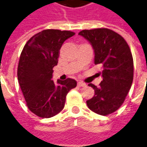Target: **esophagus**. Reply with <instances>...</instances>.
<instances>
[{
  "label": "esophagus",
  "instance_id": "1",
  "mask_svg": "<svg viewBox=\"0 0 147 147\" xmlns=\"http://www.w3.org/2000/svg\"><path fill=\"white\" fill-rule=\"evenodd\" d=\"M78 85L79 87H86V86H87V84H86L85 82H82V81H78Z\"/></svg>",
  "mask_w": 147,
  "mask_h": 147
}]
</instances>
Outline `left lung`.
I'll use <instances>...</instances> for the list:
<instances>
[{
  "instance_id": "left-lung-1",
  "label": "left lung",
  "mask_w": 147,
  "mask_h": 147,
  "mask_svg": "<svg viewBox=\"0 0 147 147\" xmlns=\"http://www.w3.org/2000/svg\"><path fill=\"white\" fill-rule=\"evenodd\" d=\"M80 36L87 39L94 50L95 65H100L103 80L96 87L95 95L87 100L88 108L100 115H108L121 106L133 80V59L126 41L108 28L82 30Z\"/></svg>"
}]
</instances>
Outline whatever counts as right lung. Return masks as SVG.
Masks as SVG:
<instances>
[{
	"mask_svg": "<svg viewBox=\"0 0 147 147\" xmlns=\"http://www.w3.org/2000/svg\"><path fill=\"white\" fill-rule=\"evenodd\" d=\"M75 33L70 31L47 29L27 42L20 55L18 80L28 108L41 118H51L64 109L66 95L77 86L74 79L52 78L59 50L65 40Z\"/></svg>",
	"mask_w": 147,
	"mask_h": 147,
	"instance_id": "obj_1",
	"label": "right lung"
}]
</instances>
